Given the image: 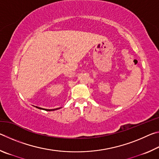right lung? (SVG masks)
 <instances>
[{"label": "right lung", "instance_id": "1", "mask_svg": "<svg viewBox=\"0 0 159 159\" xmlns=\"http://www.w3.org/2000/svg\"><path fill=\"white\" fill-rule=\"evenodd\" d=\"M36 108L39 109H43V110H45V111H54V110H57V109H59L60 108H57V109H43V108H41V107H36Z\"/></svg>", "mask_w": 159, "mask_h": 159}]
</instances>
